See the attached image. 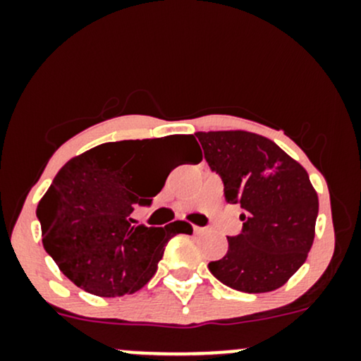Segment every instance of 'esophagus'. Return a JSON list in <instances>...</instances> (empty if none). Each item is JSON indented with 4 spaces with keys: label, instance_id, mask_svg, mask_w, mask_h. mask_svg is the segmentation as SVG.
I'll list each match as a JSON object with an SVG mask.
<instances>
[{
    "label": "esophagus",
    "instance_id": "esophagus-1",
    "mask_svg": "<svg viewBox=\"0 0 361 361\" xmlns=\"http://www.w3.org/2000/svg\"><path fill=\"white\" fill-rule=\"evenodd\" d=\"M193 233H195V234H200V233H204V227L193 226Z\"/></svg>",
    "mask_w": 361,
    "mask_h": 361
}]
</instances>
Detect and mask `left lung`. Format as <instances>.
<instances>
[{
	"label": "left lung",
	"instance_id": "8db88e82",
	"mask_svg": "<svg viewBox=\"0 0 361 361\" xmlns=\"http://www.w3.org/2000/svg\"><path fill=\"white\" fill-rule=\"evenodd\" d=\"M205 161L221 176L227 204L243 209V231L229 235L209 270L227 287L263 293L287 283L307 259L319 200L297 161L263 135L244 130L198 132Z\"/></svg>",
	"mask_w": 361,
	"mask_h": 361
}]
</instances>
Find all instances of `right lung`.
Returning a JSON list of instances; mask_svg holds the SVG:
<instances>
[{"instance_id": "add662e5", "label": "right lung", "mask_w": 361, "mask_h": 361, "mask_svg": "<svg viewBox=\"0 0 361 361\" xmlns=\"http://www.w3.org/2000/svg\"><path fill=\"white\" fill-rule=\"evenodd\" d=\"M175 146L188 149L192 163L202 161L193 135H169L100 144L59 169L37 217L45 251L74 285L98 297L137 292L156 273L169 239L193 233L183 221L146 227L132 219L168 178L147 180L152 161Z\"/></svg>"}]
</instances>
